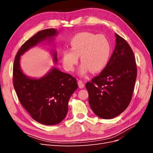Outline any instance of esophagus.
Instances as JSON below:
<instances>
[{"mask_svg": "<svg viewBox=\"0 0 153 153\" xmlns=\"http://www.w3.org/2000/svg\"><path fill=\"white\" fill-rule=\"evenodd\" d=\"M78 86H79L80 89H82V88H84V83L83 82L82 80H78Z\"/></svg>", "mask_w": 153, "mask_h": 153, "instance_id": "esophagus-1", "label": "esophagus"}]
</instances>
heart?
Listing matches in <instances>:
<instances>
[{"mask_svg": "<svg viewBox=\"0 0 153 153\" xmlns=\"http://www.w3.org/2000/svg\"><path fill=\"white\" fill-rule=\"evenodd\" d=\"M70 49L62 52L64 66L68 71H73L80 56L82 62L79 73L84 76L92 72L101 71L107 65L111 55V45L103 35H96L84 32L75 35L69 42Z\"/></svg>", "mask_w": 153, "mask_h": 153, "instance_id": "heart-1", "label": "heart"}]
</instances>
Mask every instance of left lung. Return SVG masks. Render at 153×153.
Wrapping results in <instances>:
<instances>
[{
    "label": "left lung",
    "instance_id": "obj_1",
    "mask_svg": "<svg viewBox=\"0 0 153 153\" xmlns=\"http://www.w3.org/2000/svg\"><path fill=\"white\" fill-rule=\"evenodd\" d=\"M115 35L116 45L108 64L98 76L85 84L92 110L105 119L117 117L127 108L137 78L133 50L126 40Z\"/></svg>",
    "mask_w": 153,
    "mask_h": 153
}]
</instances>
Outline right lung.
<instances>
[{
	"mask_svg": "<svg viewBox=\"0 0 153 153\" xmlns=\"http://www.w3.org/2000/svg\"><path fill=\"white\" fill-rule=\"evenodd\" d=\"M57 34L55 29L39 31L22 46L13 64V85L20 103L32 119L45 125L59 124L66 117L69 100L78 88L76 80L55 67H52L42 77H30L22 71L20 57L39 43L46 41L53 44ZM50 52L53 62L57 64L56 50L52 49Z\"/></svg>",
	"mask_w": 153,
	"mask_h": 153,
	"instance_id": "obj_1",
	"label": "right lung"
}]
</instances>
